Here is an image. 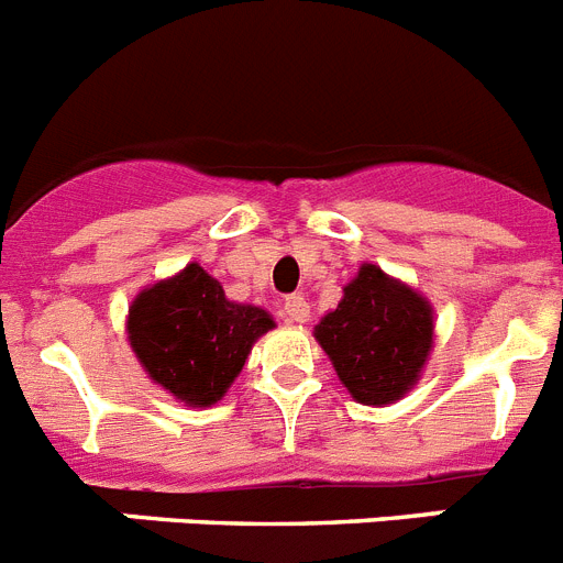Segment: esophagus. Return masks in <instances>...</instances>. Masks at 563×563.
Segmentation results:
<instances>
[{
    "mask_svg": "<svg viewBox=\"0 0 563 563\" xmlns=\"http://www.w3.org/2000/svg\"><path fill=\"white\" fill-rule=\"evenodd\" d=\"M285 321L287 324H307L310 321V305L305 296L285 298Z\"/></svg>",
    "mask_w": 563,
    "mask_h": 563,
    "instance_id": "esophagus-1",
    "label": "esophagus"
}]
</instances>
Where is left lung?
<instances>
[{
    "label": "left lung",
    "mask_w": 563,
    "mask_h": 563,
    "mask_svg": "<svg viewBox=\"0 0 563 563\" xmlns=\"http://www.w3.org/2000/svg\"><path fill=\"white\" fill-rule=\"evenodd\" d=\"M316 341L338 380L363 406H389L420 383L434 346V307L422 292L372 262L343 287L335 310L316 324Z\"/></svg>",
    "instance_id": "left-lung-1"
}]
</instances>
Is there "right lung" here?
Wrapping results in <instances>:
<instances>
[{
	"instance_id": "add662e5",
	"label": "right lung",
	"mask_w": 563,
	"mask_h": 563,
	"mask_svg": "<svg viewBox=\"0 0 563 563\" xmlns=\"http://www.w3.org/2000/svg\"><path fill=\"white\" fill-rule=\"evenodd\" d=\"M273 327L271 312L231 301L197 262L143 287L126 316L129 346L148 380L191 409L225 397L253 343Z\"/></svg>"
}]
</instances>
